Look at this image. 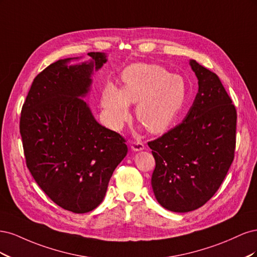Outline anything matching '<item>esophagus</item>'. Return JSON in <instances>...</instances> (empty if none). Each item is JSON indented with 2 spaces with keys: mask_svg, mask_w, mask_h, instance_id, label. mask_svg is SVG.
<instances>
[{
  "mask_svg": "<svg viewBox=\"0 0 257 257\" xmlns=\"http://www.w3.org/2000/svg\"><path fill=\"white\" fill-rule=\"evenodd\" d=\"M131 148L133 151H142L145 149V145L142 142L136 141V142L131 143Z\"/></svg>",
  "mask_w": 257,
  "mask_h": 257,
  "instance_id": "34e87169",
  "label": "esophagus"
}]
</instances>
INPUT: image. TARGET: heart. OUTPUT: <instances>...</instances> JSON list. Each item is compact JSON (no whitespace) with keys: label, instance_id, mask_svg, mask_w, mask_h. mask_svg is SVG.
<instances>
[{"label":"heart","instance_id":"b5f03b06","mask_svg":"<svg viewBox=\"0 0 257 257\" xmlns=\"http://www.w3.org/2000/svg\"><path fill=\"white\" fill-rule=\"evenodd\" d=\"M123 87L107 85L102 106L110 125L118 130L128 119V104H137L136 116L153 134L167 131L180 112L186 98L181 76L160 65L138 63L124 69Z\"/></svg>","mask_w":257,"mask_h":257}]
</instances>
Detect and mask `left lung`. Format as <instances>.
<instances>
[{
  "mask_svg": "<svg viewBox=\"0 0 257 257\" xmlns=\"http://www.w3.org/2000/svg\"><path fill=\"white\" fill-rule=\"evenodd\" d=\"M198 93L183 121L148 143L155 160L151 184L159 204L174 212L204 206L234 161L237 112L219 77L195 60Z\"/></svg>",
  "mask_w": 257,
  "mask_h": 257,
  "instance_id": "1",
  "label": "left lung"
}]
</instances>
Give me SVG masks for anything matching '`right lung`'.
I'll list each match as a JSON object with an SVG mask.
<instances>
[{
	"label": "right lung",
	"mask_w": 257,
	"mask_h": 257,
	"mask_svg": "<svg viewBox=\"0 0 257 257\" xmlns=\"http://www.w3.org/2000/svg\"><path fill=\"white\" fill-rule=\"evenodd\" d=\"M89 62L59 60L38 74L20 116L27 166L40 188L61 208L92 211L102 203L113 170L125 158L124 138L94 119L83 97L93 69L107 62L90 52Z\"/></svg>",
	"instance_id": "obj_1"
}]
</instances>
